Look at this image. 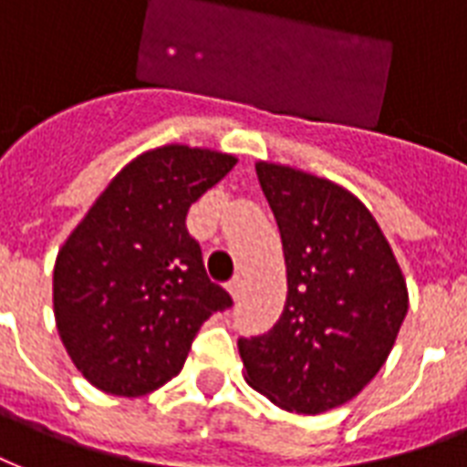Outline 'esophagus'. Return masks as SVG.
Instances as JSON below:
<instances>
[{
  "label": "esophagus",
  "mask_w": 467,
  "mask_h": 467,
  "mask_svg": "<svg viewBox=\"0 0 467 467\" xmlns=\"http://www.w3.org/2000/svg\"><path fill=\"white\" fill-rule=\"evenodd\" d=\"M241 287H244V280H241V275H236V278L229 280V293L234 300H238V297H241Z\"/></svg>",
  "instance_id": "obj_1"
}]
</instances>
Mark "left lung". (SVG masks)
I'll use <instances>...</instances> for the list:
<instances>
[{
  "instance_id": "obj_1",
  "label": "left lung",
  "mask_w": 467,
  "mask_h": 467,
  "mask_svg": "<svg viewBox=\"0 0 467 467\" xmlns=\"http://www.w3.org/2000/svg\"><path fill=\"white\" fill-rule=\"evenodd\" d=\"M255 174L278 221L287 297L265 335L238 339L246 381L285 411H329L387 362L409 310L406 280L377 219L347 189L273 162Z\"/></svg>"
}]
</instances>
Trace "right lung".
<instances>
[{
    "mask_svg": "<svg viewBox=\"0 0 467 467\" xmlns=\"http://www.w3.org/2000/svg\"><path fill=\"white\" fill-rule=\"evenodd\" d=\"M234 164V154L187 145L140 154L56 255V327L76 369L105 394L142 396L167 384L199 327L231 307L206 275L187 212Z\"/></svg>",
    "mask_w": 467,
    "mask_h": 467,
    "instance_id": "right-lung-1",
    "label": "right lung"
}]
</instances>
